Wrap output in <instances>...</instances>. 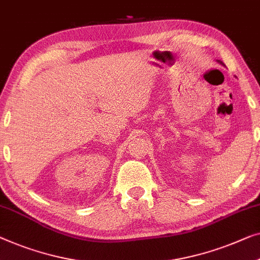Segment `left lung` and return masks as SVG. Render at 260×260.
Segmentation results:
<instances>
[{"mask_svg": "<svg viewBox=\"0 0 260 260\" xmlns=\"http://www.w3.org/2000/svg\"><path fill=\"white\" fill-rule=\"evenodd\" d=\"M217 62H218V63H219V64H221V66H224V63H223V62H221V61H219V59H217Z\"/></svg>", "mask_w": 260, "mask_h": 260, "instance_id": "left-lung-1", "label": "left lung"}]
</instances>
